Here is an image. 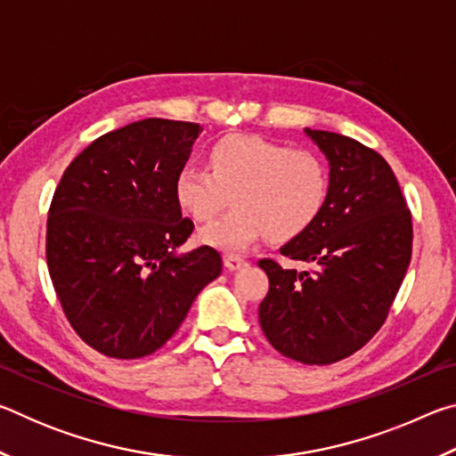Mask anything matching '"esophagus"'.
Segmentation results:
<instances>
[{
    "mask_svg": "<svg viewBox=\"0 0 456 456\" xmlns=\"http://www.w3.org/2000/svg\"><path fill=\"white\" fill-rule=\"evenodd\" d=\"M247 265V261L239 256H225V267L231 269V272H237V269H241Z\"/></svg>",
    "mask_w": 456,
    "mask_h": 456,
    "instance_id": "esophagus-1",
    "label": "esophagus"
}]
</instances>
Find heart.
Masks as SVG:
<instances>
[{"mask_svg":"<svg viewBox=\"0 0 456 456\" xmlns=\"http://www.w3.org/2000/svg\"><path fill=\"white\" fill-rule=\"evenodd\" d=\"M330 175L318 154L289 149L259 134H229L209 149V168L184 165L175 176V197L192 221H211L233 200V209L200 231V241L241 251L261 237L289 241L320 217Z\"/></svg>","mask_w":456,"mask_h":456,"instance_id":"obj_1","label":"heart"}]
</instances>
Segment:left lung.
Returning <instances> with one entry per match:
<instances>
[{
	"label": "left lung",
	"instance_id": "1",
	"mask_svg": "<svg viewBox=\"0 0 456 456\" xmlns=\"http://www.w3.org/2000/svg\"><path fill=\"white\" fill-rule=\"evenodd\" d=\"M326 154L330 192L320 217L280 253L312 265L261 259L269 291L259 323L273 348L302 364L358 352L390 312L412 256V217L390 165L350 136L310 130Z\"/></svg>",
	"mask_w": 456,
	"mask_h": 456
}]
</instances>
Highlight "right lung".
Here are the masks:
<instances>
[{
  "instance_id": "right-lung-1",
  "label": "right lung",
  "mask_w": 456,
  "mask_h": 456,
  "mask_svg": "<svg viewBox=\"0 0 456 456\" xmlns=\"http://www.w3.org/2000/svg\"><path fill=\"white\" fill-rule=\"evenodd\" d=\"M195 122L144 118L106 133L61 175L45 233L53 289L68 322L100 354L134 360L171 339L223 261L209 245L176 253L192 233L175 176Z\"/></svg>"
}]
</instances>
